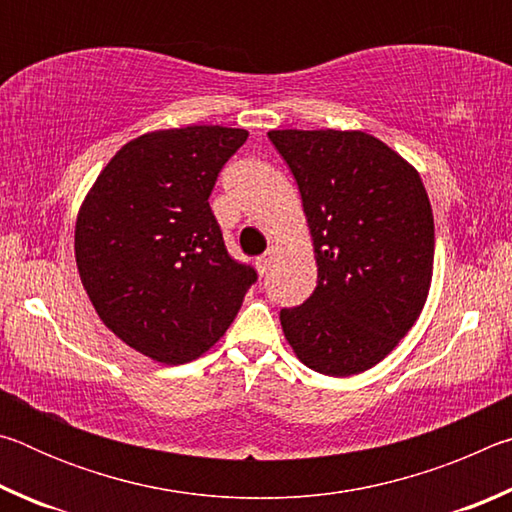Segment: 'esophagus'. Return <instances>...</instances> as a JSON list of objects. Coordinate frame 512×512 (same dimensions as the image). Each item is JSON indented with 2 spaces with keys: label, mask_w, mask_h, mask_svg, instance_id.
Wrapping results in <instances>:
<instances>
[{
  "label": "esophagus",
  "mask_w": 512,
  "mask_h": 512,
  "mask_svg": "<svg viewBox=\"0 0 512 512\" xmlns=\"http://www.w3.org/2000/svg\"><path fill=\"white\" fill-rule=\"evenodd\" d=\"M275 253H277V246H268V250H266V253L262 255V257H257V271L259 273H266L268 271V268H271V264H273V259H275Z\"/></svg>",
  "instance_id": "esophagus-1"
}]
</instances>
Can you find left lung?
<instances>
[{
	"label": "left lung",
	"mask_w": 512,
	"mask_h": 512,
	"mask_svg": "<svg viewBox=\"0 0 512 512\" xmlns=\"http://www.w3.org/2000/svg\"><path fill=\"white\" fill-rule=\"evenodd\" d=\"M296 178L316 289L282 309L307 368L350 377L377 366L420 318L433 277V212L418 169L363 131H268Z\"/></svg>",
	"instance_id": "obj_1"
}]
</instances>
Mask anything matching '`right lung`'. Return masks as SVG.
<instances>
[{"mask_svg": "<svg viewBox=\"0 0 512 512\" xmlns=\"http://www.w3.org/2000/svg\"><path fill=\"white\" fill-rule=\"evenodd\" d=\"M248 131L160 128L126 142L76 214L74 255L94 311L158 363L194 361L237 318L257 273L235 262L207 203Z\"/></svg>", "mask_w": 512, "mask_h": 512, "instance_id": "add662e5", "label": "right lung"}]
</instances>
